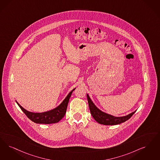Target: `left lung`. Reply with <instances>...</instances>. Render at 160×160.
I'll return each instance as SVG.
<instances>
[{
  "label": "left lung",
  "mask_w": 160,
  "mask_h": 160,
  "mask_svg": "<svg viewBox=\"0 0 160 160\" xmlns=\"http://www.w3.org/2000/svg\"><path fill=\"white\" fill-rule=\"evenodd\" d=\"M87 98L89 103L90 111L94 118V119L99 124L103 125H117L122 122H126L133 115L136 111L130 113V114L124 117H114L112 115L106 114L99 110L94 105V103L90 99L89 96L87 95Z\"/></svg>",
  "instance_id": "8db88e82"
}]
</instances>
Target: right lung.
I'll return each instance as SVG.
<instances>
[{"label": "right lung", "instance_id": "1", "mask_svg": "<svg viewBox=\"0 0 160 160\" xmlns=\"http://www.w3.org/2000/svg\"><path fill=\"white\" fill-rule=\"evenodd\" d=\"M75 89L71 91L69 94L65 98L63 101L56 108L53 109L49 111H47L42 113H34L27 111L22 108L18 103H17L18 105L20 108L24 112V113L27 115V117L32 122L38 124H52L56 123L59 122L66 113L67 105L69 102L72 92Z\"/></svg>", "mask_w": 160, "mask_h": 160}]
</instances>
